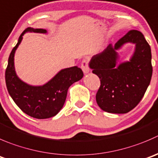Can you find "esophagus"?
Returning <instances> with one entry per match:
<instances>
[{"label":"esophagus","instance_id":"obj_1","mask_svg":"<svg viewBox=\"0 0 158 158\" xmlns=\"http://www.w3.org/2000/svg\"><path fill=\"white\" fill-rule=\"evenodd\" d=\"M81 68H82V71L84 73H88L89 72V61L88 59H84L82 61V63H81Z\"/></svg>","mask_w":158,"mask_h":158}]
</instances>
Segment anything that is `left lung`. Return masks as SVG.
<instances>
[{
    "label": "left lung",
    "instance_id": "obj_1",
    "mask_svg": "<svg viewBox=\"0 0 158 158\" xmlns=\"http://www.w3.org/2000/svg\"><path fill=\"white\" fill-rule=\"evenodd\" d=\"M136 44L130 62L116 65L115 51L124 44ZM89 67L100 79L96 99L102 110L112 113H127L140 102L151 82L153 68L151 50L140 31L131 30L114 45H108L92 58Z\"/></svg>",
    "mask_w": 158,
    "mask_h": 158
}]
</instances>
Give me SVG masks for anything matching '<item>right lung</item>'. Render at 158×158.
I'll use <instances>...</instances> for the list:
<instances>
[{"mask_svg": "<svg viewBox=\"0 0 158 158\" xmlns=\"http://www.w3.org/2000/svg\"><path fill=\"white\" fill-rule=\"evenodd\" d=\"M27 31L46 33L47 31L27 27L21 33L9 56L5 71L6 85L10 96L24 113L36 119H47L56 116L60 111L65 103L68 89L83 77V72L77 66L65 69L41 86H32L22 82L15 73L14 56L22 36Z\"/></svg>", "mask_w": 158, "mask_h": 158, "instance_id": "obj_1", "label": "right lung"}]
</instances>
